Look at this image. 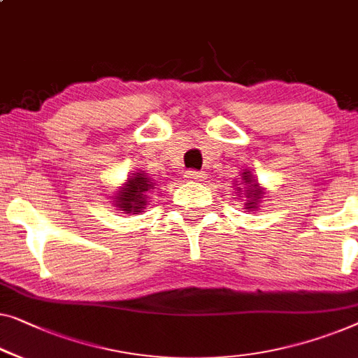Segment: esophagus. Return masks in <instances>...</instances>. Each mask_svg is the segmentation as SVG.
I'll list each match as a JSON object with an SVG mask.
<instances>
[{
	"label": "esophagus",
	"instance_id": "34e87169",
	"mask_svg": "<svg viewBox=\"0 0 358 358\" xmlns=\"http://www.w3.org/2000/svg\"><path fill=\"white\" fill-rule=\"evenodd\" d=\"M205 178L206 174L203 171H187V173H185V179L195 180V182H200V180H203Z\"/></svg>",
	"mask_w": 358,
	"mask_h": 358
}]
</instances>
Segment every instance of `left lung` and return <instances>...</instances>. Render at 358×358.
I'll return each instance as SVG.
<instances>
[{
  "label": "left lung",
  "instance_id": "left-lung-1",
  "mask_svg": "<svg viewBox=\"0 0 358 358\" xmlns=\"http://www.w3.org/2000/svg\"><path fill=\"white\" fill-rule=\"evenodd\" d=\"M236 194L241 196V199H245L243 201V210L247 211H257L258 206H260L263 196H265V189L258 184L248 169H243L241 173V182L236 184Z\"/></svg>",
  "mask_w": 358,
  "mask_h": 358
}]
</instances>
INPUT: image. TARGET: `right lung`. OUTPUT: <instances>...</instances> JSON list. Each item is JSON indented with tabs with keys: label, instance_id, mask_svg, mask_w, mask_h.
Wrapping results in <instances>:
<instances>
[{
	"label": "right lung",
	"instance_id": "obj_1",
	"mask_svg": "<svg viewBox=\"0 0 358 358\" xmlns=\"http://www.w3.org/2000/svg\"><path fill=\"white\" fill-rule=\"evenodd\" d=\"M155 182H152L148 173L145 171H134L129 176L121 187L115 190V195L111 196L113 206L122 213L138 215L143 213L148 203V192L153 189Z\"/></svg>",
	"mask_w": 358,
	"mask_h": 358
}]
</instances>
